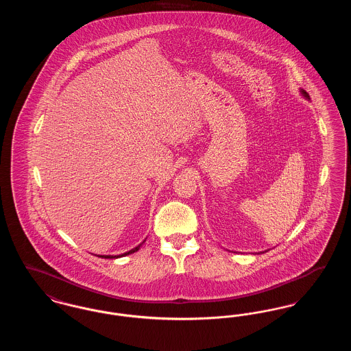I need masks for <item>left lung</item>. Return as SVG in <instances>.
<instances>
[{"instance_id": "8db88e82", "label": "left lung", "mask_w": 351, "mask_h": 351, "mask_svg": "<svg viewBox=\"0 0 351 351\" xmlns=\"http://www.w3.org/2000/svg\"><path fill=\"white\" fill-rule=\"evenodd\" d=\"M300 93L301 96L304 97V99H306V100H309V95L305 92V90H302V89H300ZM263 252H266V251H263Z\"/></svg>"}]
</instances>
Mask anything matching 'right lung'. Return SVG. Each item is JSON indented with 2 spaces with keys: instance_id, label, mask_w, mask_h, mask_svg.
Masks as SVG:
<instances>
[{
  "instance_id": "obj_1",
  "label": "right lung",
  "mask_w": 351,
  "mask_h": 351,
  "mask_svg": "<svg viewBox=\"0 0 351 351\" xmlns=\"http://www.w3.org/2000/svg\"><path fill=\"white\" fill-rule=\"evenodd\" d=\"M146 242V238H145V241L141 243V245H138L136 247H134L132 250L126 251V252H123V254H119V255H97L99 258H104V259H117V258H122V256H126V255H129V254H133L135 251L139 250V247L143 245Z\"/></svg>"
}]
</instances>
